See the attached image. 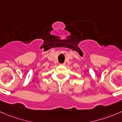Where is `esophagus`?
Returning a JSON list of instances; mask_svg holds the SVG:
<instances>
[{
    "instance_id": "esophagus-1",
    "label": "esophagus",
    "mask_w": 122,
    "mask_h": 122,
    "mask_svg": "<svg viewBox=\"0 0 122 122\" xmlns=\"http://www.w3.org/2000/svg\"><path fill=\"white\" fill-rule=\"evenodd\" d=\"M60 65H61V66H65V65H66V63H63L61 64Z\"/></svg>"
}]
</instances>
